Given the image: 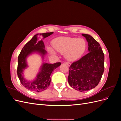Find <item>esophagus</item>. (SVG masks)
<instances>
[{
  "label": "esophagus",
  "instance_id": "obj_1",
  "mask_svg": "<svg viewBox=\"0 0 121 121\" xmlns=\"http://www.w3.org/2000/svg\"><path fill=\"white\" fill-rule=\"evenodd\" d=\"M65 64H66L67 65H68V66H70V65H71V64L69 63V62H65Z\"/></svg>",
  "mask_w": 121,
  "mask_h": 121
}]
</instances>
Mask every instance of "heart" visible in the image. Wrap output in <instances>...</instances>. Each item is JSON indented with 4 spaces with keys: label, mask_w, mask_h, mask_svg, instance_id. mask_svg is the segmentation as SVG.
<instances>
[{
    "label": "heart",
    "mask_w": 121,
    "mask_h": 121,
    "mask_svg": "<svg viewBox=\"0 0 121 121\" xmlns=\"http://www.w3.org/2000/svg\"><path fill=\"white\" fill-rule=\"evenodd\" d=\"M53 48L61 53L68 60L73 61L81 57L85 52L87 43L83 38L70 37H59L52 41ZM49 52L54 54V50L48 48Z\"/></svg>",
    "instance_id": "heart-1"
}]
</instances>
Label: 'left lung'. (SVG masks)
<instances>
[{
    "mask_svg": "<svg viewBox=\"0 0 121 121\" xmlns=\"http://www.w3.org/2000/svg\"><path fill=\"white\" fill-rule=\"evenodd\" d=\"M82 36L88 43L89 52L71 64L68 77L69 85L80 92L97 86L104 69V56L100 44L89 35Z\"/></svg>",
    "mask_w": 121,
    "mask_h": 121,
    "instance_id": "obj_1",
    "label": "left lung"
}]
</instances>
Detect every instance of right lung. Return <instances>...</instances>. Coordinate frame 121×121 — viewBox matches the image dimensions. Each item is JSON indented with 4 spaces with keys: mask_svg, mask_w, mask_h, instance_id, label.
<instances>
[{
    "mask_svg": "<svg viewBox=\"0 0 121 121\" xmlns=\"http://www.w3.org/2000/svg\"><path fill=\"white\" fill-rule=\"evenodd\" d=\"M53 33V32H50L36 34L26 44L19 55L17 68V76L21 84L29 90L39 92L46 89L50 85V76L52 72L61 65L60 62L52 64L43 63L35 80L29 81L24 78L23 72L28 67L26 60L29 55L33 52H38L41 55L43 58L44 56L46 53L44 49V44L42 40L39 39L40 37L42 36L44 39Z\"/></svg>",
    "mask_w": 121,
    "mask_h": 121,
    "instance_id": "right-lung-1",
    "label": "right lung"
}]
</instances>
